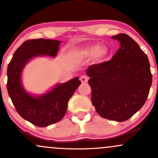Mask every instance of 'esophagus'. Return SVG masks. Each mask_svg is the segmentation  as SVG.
I'll use <instances>...</instances> for the list:
<instances>
[{"mask_svg": "<svg viewBox=\"0 0 158 158\" xmlns=\"http://www.w3.org/2000/svg\"><path fill=\"white\" fill-rule=\"evenodd\" d=\"M80 80L82 83H86L89 81V77L86 76H82L80 77Z\"/></svg>", "mask_w": 158, "mask_h": 158, "instance_id": "1", "label": "esophagus"}]
</instances>
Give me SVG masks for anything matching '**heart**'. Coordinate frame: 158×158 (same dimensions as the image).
I'll list each match as a JSON object with an SVG mask.
<instances>
[{"label": "heart", "mask_w": 158, "mask_h": 158, "mask_svg": "<svg viewBox=\"0 0 158 158\" xmlns=\"http://www.w3.org/2000/svg\"><path fill=\"white\" fill-rule=\"evenodd\" d=\"M108 50L106 48H101L98 44H94L85 48L81 52V56L83 57H91L94 56L97 60H102L108 55Z\"/></svg>", "instance_id": "1"}]
</instances>
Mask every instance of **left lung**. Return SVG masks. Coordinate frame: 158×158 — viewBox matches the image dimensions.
Masks as SVG:
<instances>
[{"mask_svg": "<svg viewBox=\"0 0 158 158\" xmlns=\"http://www.w3.org/2000/svg\"><path fill=\"white\" fill-rule=\"evenodd\" d=\"M113 39L120 43L110 60L89 66L92 102L98 114L110 120H127L142 107L148 96L152 74L148 58L127 34Z\"/></svg>", "mask_w": 158, "mask_h": 158, "instance_id": "8db88e82", "label": "left lung"}]
</instances>
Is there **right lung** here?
<instances>
[{
    "label": "right lung",
    "instance_id": "add662e5",
    "mask_svg": "<svg viewBox=\"0 0 158 158\" xmlns=\"http://www.w3.org/2000/svg\"><path fill=\"white\" fill-rule=\"evenodd\" d=\"M61 41L51 39H31L23 43L15 51L7 66V92L18 114L33 125L45 127L59 122L67 109L68 101L81 82L76 77L59 84L49 92L32 96L25 91L21 73L31 58L45 55L55 57Z\"/></svg>",
    "mask_w": 158,
    "mask_h": 158
}]
</instances>
